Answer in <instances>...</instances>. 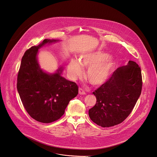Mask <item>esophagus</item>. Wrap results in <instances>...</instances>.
<instances>
[{
	"mask_svg": "<svg viewBox=\"0 0 157 157\" xmlns=\"http://www.w3.org/2000/svg\"><path fill=\"white\" fill-rule=\"evenodd\" d=\"M79 94H86V92H85V91H84L82 89L79 88Z\"/></svg>",
	"mask_w": 157,
	"mask_h": 157,
	"instance_id": "34e87169",
	"label": "esophagus"
}]
</instances>
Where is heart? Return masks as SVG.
<instances>
[{"mask_svg": "<svg viewBox=\"0 0 157 157\" xmlns=\"http://www.w3.org/2000/svg\"><path fill=\"white\" fill-rule=\"evenodd\" d=\"M83 67L89 68L86 77L94 86L105 83L110 78L115 66L113 58L102 52H92L82 55L79 61L73 59L68 66V73L71 79L82 75Z\"/></svg>", "mask_w": 157, "mask_h": 157, "instance_id": "b5f03b06", "label": "heart"}]
</instances>
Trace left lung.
<instances>
[{
  "instance_id": "obj_1",
  "label": "left lung",
  "mask_w": 157,
  "mask_h": 157,
  "mask_svg": "<svg viewBox=\"0 0 157 157\" xmlns=\"http://www.w3.org/2000/svg\"><path fill=\"white\" fill-rule=\"evenodd\" d=\"M141 89V68L135 62L129 61L93 92L96 103L89 110L90 118L102 127L121 123L132 111Z\"/></svg>"
}]
</instances>
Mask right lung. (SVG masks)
I'll return each instance as SVG.
<instances>
[{
  "label": "right lung",
  "instance_id": "obj_1",
  "mask_svg": "<svg viewBox=\"0 0 157 157\" xmlns=\"http://www.w3.org/2000/svg\"><path fill=\"white\" fill-rule=\"evenodd\" d=\"M58 41L46 39L27 50L17 75V89L26 111L34 120L42 123L59 119L70 101L78 94L76 84L61 76L63 67L53 73H48L40 68L38 63V50L47 44Z\"/></svg>",
  "mask_w": 157,
  "mask_h": 157
}]
</instances>
